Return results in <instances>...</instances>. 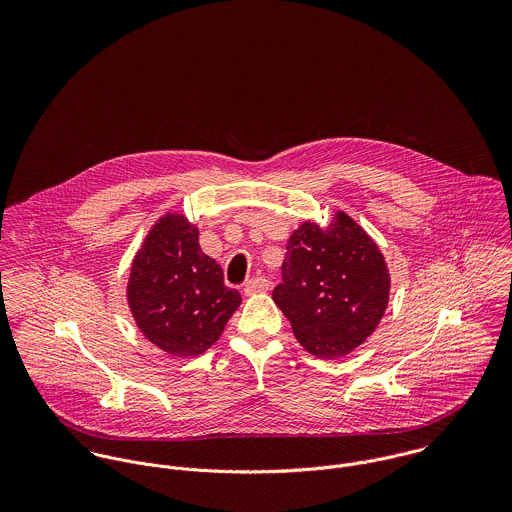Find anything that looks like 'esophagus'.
Listing matches in <instances>:
<instances>
[{
	"instance_id": "34e87169",
	"label": "esophagus",
	"mask_w": 512,
	"mask_h": 512,
	"mask_svg": "<svg viewBox=\"0 0 512 512\" xmlns=\"http://www.w3.org/2000/svg\"><path fill=\"white\" fill-rule=\"evenodd\" d=\"M268 288H270V284H268L266 278H252V280L246 282L244 293L254 295V293L268 292Z\"/></svg>"
}]
</instances>
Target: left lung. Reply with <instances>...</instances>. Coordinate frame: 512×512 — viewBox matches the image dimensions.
Wrapping results in <instances>:
<instances>
[{
    "mask_svg": "<svg viewBox=\"0 0 512 512\" xmlns=\"http://www.w3.org/2000/svg\"><path fill=\"white\" fill-rule=\"evenodd\" d=\"M286 250L284 282L272 297L295 339L319 359L349 355L374 333L388 305L390 274L382 252L341 211L325 230L303 222Z\"/></svg>",
    "mask_w": 512,
    "mask_h": 512,
    "instance_id": "left-lung-1",
    "label": "left lung"
}]
</instances>
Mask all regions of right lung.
Instances as JSON below:
<instances>
[{
    "mask_svg": "<svg viewBox=\"0 0 512 512\" xmlns=\"http://www.w3.org/2000/svg\"><path fill=\"white\" fill-rule=\"evenodd\" d=\"M242 297L224 286L219 264L199 246V230L167 213L138 250L128 303L136 325L173 357H197L219 341Z\"/></svg>",
    "mask_w": 512,
    "mask_h": 512,
    "instance_id": "add662e5",
    "label": "right lung"
}]
</instances>
